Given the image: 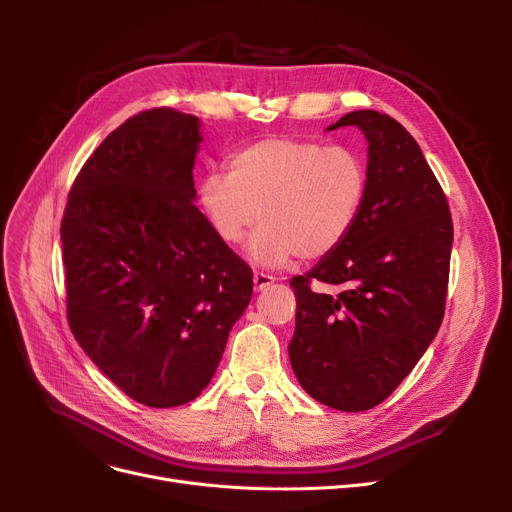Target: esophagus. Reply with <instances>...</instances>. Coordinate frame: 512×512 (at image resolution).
Wrapping results in <instances>:
<instances>
[{"label": "esophagus", "mask_w": 512, "mask_h": 512, "mask_svg": "<svg viewBox=\"0 0 512 512\" xmlns=\"http://www.w3.org/2000/svg\"><path fill=\"white\" fill-rule=\"evenodd\" d=\"M270 284H274V276H270V274H261V272H257L255 276H253V286H255V290L259 292V290H263V288H267Z\"/></svg>", "instance_id": "34e87169"}]
</instances>
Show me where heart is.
Masks as SVG:
<instances>
[{
	"mask_svg": "<svg viewBox=\"0 0 512 512\" xmlns=\"http://www.w3.org/2000/svg\"><path fill=\"white\" fill-rule=\"evenodd\" d=\"M367 191V161L357 149L267 137L234 151L228 174L207 172L199 205L215 236L232 247L261 220L247 255L280 267L297 255H332L357 226Z\"/></svg>",
	"mask_w": 512,
	"mask_h": 512,
	"instance_id": "1",
	"label": "heart"
}]
</instances>
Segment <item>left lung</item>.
<instances>
[{
	"label": "left lung",
	"mask_w": 512,
	"mask_h": 512,
	"mask_svg": "<svg viewBox=\"0 0 512 512\" xmlns=\"http://www.w3.org/2000/svg\"><path fill=\"white\" fill-rule=\"evenodd\" d=\"M342 126H357L367 141L369 191L342 245L290 280L297 326L288 355L311 398L357 413L386 400L440 330L452 218L405 126L373 110L346 114L328 130ZM321 283L333 290L317 291Z\"/></svg>",
	"instance_id": "left-lung-1"
}]
</instances>
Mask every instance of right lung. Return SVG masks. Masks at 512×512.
<instances>
[{
  "label": "right lung",
  "mask_w": 512,
  "mask_h": 512,
  "mask_svg": "<svg viewBox=\"0 0 512 512\" xmlns=\"http://www.w3.org/2000/svg\"><path fill=\"white\" fill-rule=\"evenodd\" d=\"M201 120L132 116L76 176L62 220L68 324L141 405L195 400L253 294V272L197 209Z\"/></svg>",
  "instance_id": "obj_1"
}]
</instances>
